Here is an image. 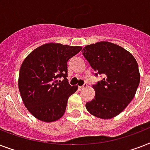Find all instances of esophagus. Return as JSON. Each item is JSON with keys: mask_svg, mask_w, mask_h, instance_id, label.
<instances>
[{"mask_svg": "<svg viewBox=\"0 0 150 150\" xmlns=\"http://www.w3.org/2000/svg\"><path fill=\"white\" fill-rule=\"evenodd\" d=\"M86 87H87V83H84L83 86L79 87V90H83V89H84V88H86Z\"/></svg>", "mask_w": 150, "mask_h": 150, "instance_id": "34e87169", "label": "esophagus"}]
</instances>
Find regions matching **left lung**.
<instances>
[{"mask_svg":"<svg viewBox=\"0 0 150 150\" xmlns=\"http://www.w3.org/2000/svg\"><path fill=\"white\" fill-rule=\"evenodd\" d=\"M83 52L96 76H104L103 80L93 85L95 96L87 102L86 108L97 118H114L131 102L139 84L136 59L124 48L105 41L86 45Z\"/></svg>","mask_w":150,"mask_h":150,"instance_id":"left-lung-1","label":"left lung"}]
</instances>
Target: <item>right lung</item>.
<instances>
[{"label":"right lung","mask_w":150,"mask_h":150,"mask_svg":"<svg viewBox=\"0 0 150 150\" xmlns=\"http://www.w3.org/2000/svg\"><path fill=\"white\" fill-rule=\"evenodd\" d=\"M81 50V46L46 43L25 59L19 71L18 89L24 105L35 118L52 122L64 115L68 98L78 88L67 79V61Z\"/></svg>","instance_id":"add662e5"}]
</instances>
